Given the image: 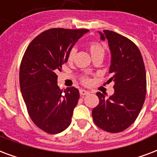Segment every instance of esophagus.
<instances>
[{
  "instance_id": "34e87169",
  "label": "esophagus",
  "mask_w": 157,
  "mask_h": 157,
  "mask_svg": "<svg viewBox=\"0 0 157 157\" xmlns=\"http://www.w3.org/2000/svg\"><path fill=\"white\" fill-rule=\"evenodd\" d=\"M80 94H81V95H87V94H90V92L86 90H80Z\"/></svg>"
}]
</instances>
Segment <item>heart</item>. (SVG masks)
I'll return each instance as SVG.
<instances>
[{
	"label": "heart",
	"mask_w": 157,
	"mask_h": 157,
	"mask_svg": "<svg viewBox=\"0 0 157 157\" xmlns=\"http://www.w3.org/2000/svg\"><path fill=\"white\" fill-rule=\"evenodd\" d=\"M90 51L91 52L92 56H94L95 54H98V53H105V49L100 44L98 43H90L89 45ZM76 52H77V49H76V47H72L69 52H68L67 55V59L68 61H72L74 59V57L76 56ZM90 79L86 76H84L81 77V82L85 85H88V84L90 83Z\"/></svg>",
	"instance_id": "1"
}]
</instances>
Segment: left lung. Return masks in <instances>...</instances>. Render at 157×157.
I'll list each match as a JSON object with an SVG mask.
<instances>
[{
  "label": "left lung",
  "instance_id": "8db88e82",
  "mask_svg": "<svg viewBox=\"0 0 157 157\" xmlns=\"http://www.w3.org/2000/svg\"><path fill=\"white\" fill-rule=\"evenodd\" d=\"M101 39H107L111 51L109 73L114 93L108 100L100 92V103L92 110L94 124L104 131L117 133L134 123L144 104L147 76L142 54L137 45L113 31L104 30Z\"/></svg>",
  "mask_w": 157,
  "mask_h": 157
}]
</instances>
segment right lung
I'll use <instances>...</instances> for the list:
<instances>
[{
  "label": "right lung",
  "mask_w": 157,
  "mask_h": 157,
  "mask_svg": "<svg viewBox=\"0 0 157 157\" xmlns=\"http://www.w3.org/2000/svg\"><path fill=\"white\" fill-rule=\"evenodd\" d=\"M88 31L45 30L31 41L23 56L20 67L23 99L33 124L47 133H59L71 124L79 90L73 86L60 89L56 72L67 62L69 50Z\"/></svg>",
  "instance_id": "add662e5"
}]
</instances>
